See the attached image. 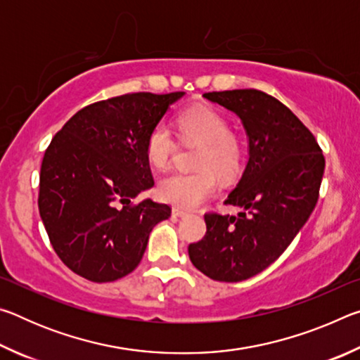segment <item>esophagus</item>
<instances>
[{"label":"esophagus","instance_id":"34e87169","mask_svg":"<svg viewBox=\"0 0 360 360\" xmlns=\"http://www.w3.org/2000/svg\"><path fill=\"white\" fill-rule=\"evenodd\" d=\"M172 214H173L174 217H184V216H187V212H186L184 210H179V208H173V210H172Z\"/></svg>","mask_w":360,"mask_h":360}]
</instances>
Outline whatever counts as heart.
Segmentation results:
<instances>
[{
    "label": "heart",
    "instance_id": "obj_1",
    "mask_svg": "<svg viewBox=\"0 0 360 360\" xmlns=\"http://www.w3.org/2000/svg\"><path fill=\"white\" fill-rule=\"evenodd\" d=\"M179 135L184 139H198L195 172H173L163 176L157 186L160 200L178 208L192 210L212 197L217 188L214 172L229 179L240 172L245 148L241 138L230 130L227 115L210 105H195L179 112ZM176 152V139L165 120L152 125L146 136V155L152 167L163 169Z\"/></svg>",
    "mask_w": 360,
    "mask_h": 360
}]
</instances>
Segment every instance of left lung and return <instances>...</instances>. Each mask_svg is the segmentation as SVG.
<instances>
[{
	"instance_id": "obj_1",
	"label": "left lung",
	"mask_w": 360,
	"mask_h": 360,
	"mask_svg": "<svg viewBox=\"0 0 360 360\" xmlns=\"http://www.w3.org/2000/svg\"><path fill=\"white\" fill-rule=\"evenodd\" d=\"M203 96L233 111L246 130L249 160L225 200L245 211L205 214L206 233L188 245V257L214 281L238 283L271 265L308 221L326 158L313 133L275 96L255 89Z\"/></svg>"
}]
</instances>
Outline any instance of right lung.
I'll return each instance as SVG.
<instances>
[{
	"label": "right lung",
	"mask_w": 360,
	"mask_h": 360,
	"mask_svg": "<svg viewBox=\"0 0 360 360\" xmlns=\"http://www.w3.org/2000/svg\"><path fill=\"white\" fill-rule=\"evenodd\" d=\"M184 92L127 94L96 101L66 122L46 149L39 214L53 251L89 281L111 283L143 259L168 205L131 200L154 186L146 136Z\"/></svg>",
	"instance_id": "right-lung-1"
}]
</instances>
